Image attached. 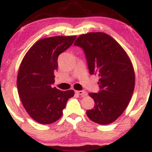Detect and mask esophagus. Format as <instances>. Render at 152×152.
Instances as JSON below:
<instances>
[{
    "mask_svg": "<svg viewBox=\"0 0 152 152\" xmlns=\"http://www.w3.org/2000/svg\"><path fill=\"white\" fill-rule=\"evenodd\" d=\"M75 93H76V94H79L80 96H83V97H84V96H87V93H86L85 91H76Z\"/></svg>",
    "mask_w": 152,
    "mask_h": 152,
    "instance_id": "obj_1",
    "label": "esophagus"
}]
</instances>
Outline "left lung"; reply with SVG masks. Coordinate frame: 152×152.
Masks as SVG:
<instances>
[{
    "label": "left lung",
    "instance_id": "obj_1",
    "mask_svg": "<svg viewBox=\"0 0 152 152\" xmlns=\"http://www.w3.org/2000/svg\"><path fill=\"white\" fill-rule=\"evenodd\" d=\"M75 45L83 50L91 75L99 77V91L89 96L95 102L86 112L90 120L107 125L128 107L135 87V73L126 52L107 34L90 32L77 37Z\"/></svg>",
    "mask_w": 152,
    "mask_h": 152
}]
</instances>
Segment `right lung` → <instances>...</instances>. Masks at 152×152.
Segmentation results:
<instances>
[{
  "label": "right lung",
  "mask_w": 152,
  "mask_h": 152,
  "mask_svg": "<svg viewBox=\"0 0 152 152\" xmlns=\"http://www.w3.org/2000/svg\"><path fill=\"white\" fill-rule=\"evenodd\" d=\"M76 36H55L36 42L24 56L17 76L19 96L29 115L40 124L53 123L63 114L74 91L52 88L58 57L69 48Z\"/></svg>",
  "instance_id": "right-lung-1"
}]
</instances>
